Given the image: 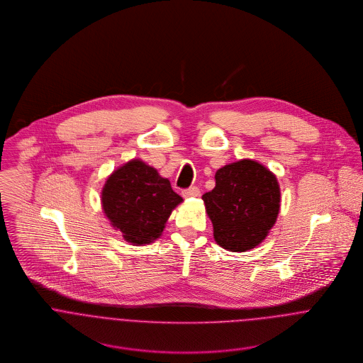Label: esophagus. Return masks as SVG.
Returning a JSON list of instances; mask_svg holds the SVG:
<instances>
[{"label":"esophagus","mask_w":363,"mask_h":363,"mask_svg":"<svg viewBox=\"0 0 363 363\" xmlns=\"http://www.w3.org/2000/svg\"><path fill=\"white\" fill-rule=\"evenodd\" d=\"M182 194H183V197L190 199V197H199V196L201 194V191H200V189H199L197 186H193V187L184 189V190L182 191Z\"/></svg>","instance_id":"esophagus-1"}]
</instances>
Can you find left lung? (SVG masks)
Masks as SVG:
<instances>
[{
	"mask_svg": "<svg viewBox=\"0 0 363 363\" xmlns=\"http://www.w3.org/2000/svg\"><path fill=\"white\" fill-rule=\"evenodd\" d=\"M215 242L230 252L259 245L274 226L281 193L277 177L255 160H239L215 173V187L203 196Z\"/></svg>",
	"mask_w": 363,
	"mask_h": 363,
	"instance_id": "8db88e82",
	"label": "left lung"
}]
</instances>
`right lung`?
<instances>
[{
  "label": "right lung",
  "instance_id": "right-lung-1",
  "mask_svg": "<svg viewBox=\"0 0 363 363\" xmlns=\"http://www.w3.org/2000/svg\"><path fill=\"white\" fill-rule=\"evenodd\" d=\"M182 201L170 182L141 160H131L117 169L102 193L106 216L134 245L157 239L172 209Z\"/></svg>",
  "mask_w": 363,
  "mask_h": 363
}]
</instances>
